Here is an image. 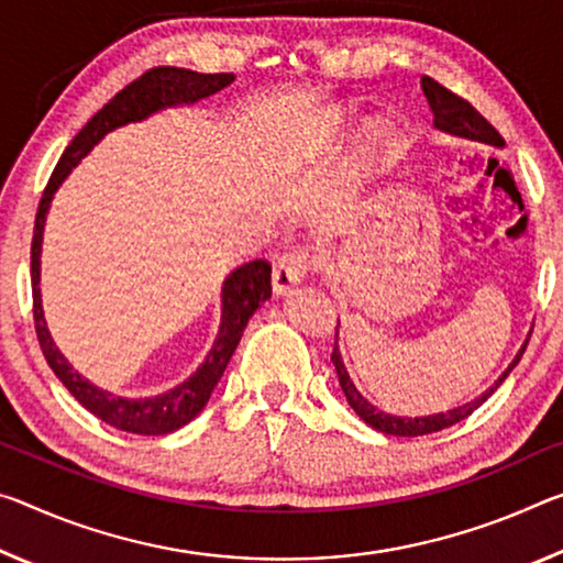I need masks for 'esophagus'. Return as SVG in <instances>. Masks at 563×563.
<instances>
[{"mask_svg":"<svg viewBox=\"0 0 563 563\" xmlns=\"http://www.w3.org/2000/svg\"><path fill=\"white\" fill-rule=\"evenodd\" d=\"M316 257L308 250H296V253L285 255L278 261L273 271V290L275 296H290L292 288L306 280V275L316 267Z\"/></svg>","mask_w":563,"mask_h":563,"instance_id":"esophagus-1","label":"esophagus"}]
</instances>
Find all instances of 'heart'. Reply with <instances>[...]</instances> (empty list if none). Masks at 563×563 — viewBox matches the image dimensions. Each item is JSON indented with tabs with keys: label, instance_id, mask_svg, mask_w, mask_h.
Wrapping results in <instances>:
<instances>
[{
	"label": "heart",
	"instance_id": "b5f03b06",
	"mask_svg": "<svg viewBox=\"0 0 563 563\" xmlns=\"http://www.w3.org/2000/svg\"><path fill=\"white\" fill-rule=\"evenodd\" d=\"M347 132V120H333L328 124V140H323L325 150L335 147V140L345 135ZM398 153V137L396 130L390 128L386 120H373L368 124H363V130L358 132V140H355V150L351 155V173L358 180H365V177L380 173L386 169L390 163L396 159Z\"/></svg>",
	"mask_w": 563,
	"mask_h": 563
}]
</instances>
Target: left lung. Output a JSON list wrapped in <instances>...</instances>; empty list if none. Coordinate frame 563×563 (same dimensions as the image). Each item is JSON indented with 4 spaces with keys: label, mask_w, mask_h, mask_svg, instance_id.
<instances>
[{
    "label": "left lung",
    "mask_w": 563,
    "mask_h": 563,
    "mask_svg": "<svg viewBox=\"0 0 563 563\" xmlns=\"http://www.w3.org/2000/svg\"><path fill=\"white\" fill-rule=\"evenodd\" d=\"M421 87H423V95H426L428 104H431L435 130L445 132V135H451V137L481 142V145L504 147V137L498 135L494 124H490L486 118H481V114L466 100H463V97L453 95L451 89H445L443 85H439L431 77H423L421 79ZM526 343H529V341H526ZM526 343H523V347L519 351V355H516V358L511 361V365H508V368L504 371V376L498 378L494 386L486 390V394H481L478 398L471 400V404H463L459 408L445 410V413L416 416V418L386 413V410H380L378 406H373L368 398H363V394H361L358 388H355V383L351 380V376H347V371H345V365H343V355H341V351H338V345L333 347V355H330V361H333V365H335L338 380H341V388H343V394L347 398V404H351V408L363 418L365 423H368L371 428H376V431H380V433L408 435V439H413V435L435 433V431H443V428H449V426H456V423L463 421V418H468L471 413H474L476 408L484 406L486 400L494 396V390L508 378V373H511L516 365H519L521 355L526 351Z\"/></svg>",
    "instance_id": "left-lung-1"
}]
</instances>
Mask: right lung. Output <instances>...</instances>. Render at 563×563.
I'll return each instance as SVG.
<instances>
[{"instance_id":"1","label":"right lung","mask_w":563,"mask_h":563,"mask_svg":"<svg viewBox=\"0 0 563 563\" xmlns=\"http://www.w3.org/2000/svg\"><path fill=\"white\" fill-rule=\"evenodd\" d=\"M235 82V75H202L192 69L180 67H155L142 75L135 82L128 85L107 102L100 112L89 120L82 130L77 132L75 140L69 142L59 163L52 173L47 187L37 208V220H34V238H32V300H34V328H37V341L47 358L49 368L62 380L69 394L82 404L89 413L102 418L120 431L137 433V435H165L173 433L192 421L200 410L208 406L210 394L225 373L230 358H233L235 347L243 338L247 320L263 302L271 298V263L253 261L235 267L222 283V316L216 343H212L208 358L192 373L190 378L180 386L165 390V394L153 398H124L114 396L95 383H89L85 376L69 365L65 355L59 353L49 335L47 320L42 310V292H40V265H42V238L44 222H47L49 205L55 200L59 185L67 180V175L92 153L97 142H102L104 135H110L118 128H124L130 122H142L153 114L169 110V107L195 104L205 97L220 92L228 85Z\"/></svg>"}]
</instances>
